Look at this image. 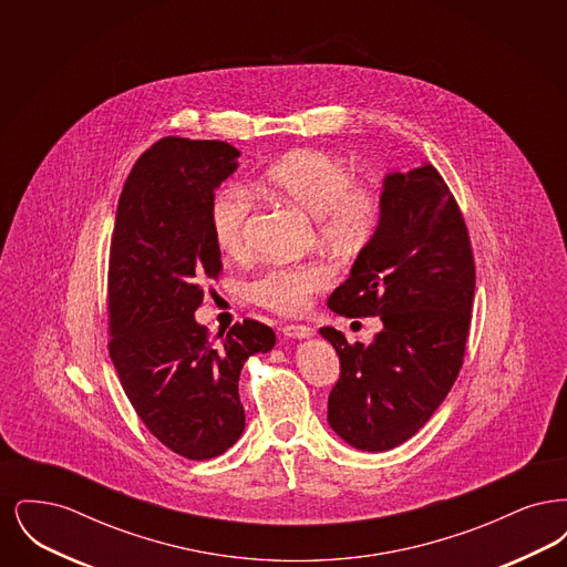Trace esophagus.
<instances>
[{
  "label": "esophagus",
  "instance_id": "obj_1",
  "mask_svg": "<svg viewBox=\"0 0 567 567\" xmlns=\"http://www.w3.org/2000/svg\"><path fill=\"white\" fill-rule=\"evenodd\" d=\"M282 333L287 338H296V340H303V338H310L312 336V329L308 324H285L282 327Z\"/></svg>",
  "mask_w": 567,
  "mask_h": 567
}]
</instances>
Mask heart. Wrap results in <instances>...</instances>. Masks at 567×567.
Returning a JSON list of instances; mask_svg holds the SVG:
<instances>
[{
    "mask_svg": "<svg viewBox=\"0 0 567 567\" xmlns=\"http://www.w3.org/2000/svg\"><path fill=\"white\" fill-rule=\"evenodd\" d=\"M261 189L317 218L319 238L342 250L361 248L380 220L377 190L357 183L349 163L323 151H297L271 163L261 178ZM250 210L252 199L244 187L229 185L216 190L208 218L216 246L225 255L238 257L246 250ZM331 280L333 270L324 261L274 266L250 285V293L270 310L296 315Z\"/></svg>",
    "mask_w": 567,
    "mask_h": 567,
    "instance_id": "heart-1",
    "label": "heart"
}]
</instances>
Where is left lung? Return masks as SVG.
Masks as SVG:
<instances>
[{"label":"left lung","mask_w":567,"mask_h":567,"mask_svg":"<svg viewBox=\"0 0 567 567\" xmlns=\"http://www.w3.org/2000/svg\"><path fill=\"white\" fill-rule=\"evenodd\" d=\"M474 289L467 227L437 169L423 163L386 174L377 231L327 301L342 317L382 321L370 344L321 329L340 357L327 402L331 430L368 453L419 432L457 380Z\"/></svg>","instance_id":"obj_1"}]
</instances>
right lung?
I'll return each instance as SVG.
<instances>
[{"mask_svg":"<svg viewBox=\"0 0 567 567\" xmlns=\"http://www.w3.org/2000/svg\"><path fill=\"white\" fill-rule=\"evenodd\" d=\"M238 157L218 140L155 142L125 181L110 243V359L148 432L193 461L238 442L243 365L276 344L270 327L250 319L220 342L195 321L202 282L223 268L210 202Z\"/></svg>","mask_w":567,"mask_h":567,"instance_id":"1","label":"right lung"}]
</instances>
